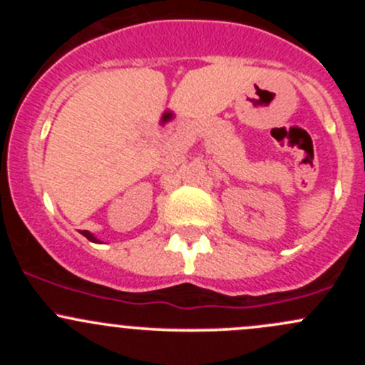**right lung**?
<instances>
[{
	"label": "right lung",
	"mask_w": 365,
	"mask_h": 365,
	"mask_svg": "<svg viewBox=\"0 0 365 365\" xmlns=\"http://www.w3.org/2000/svg\"><path fill=\"white\" fill-rule=\"evenodd\" d=\"M81 233H83L84 237H86L90 242H95V244H101V240H98V238L95 237L93 233H90V231H81Z\"/></svg>",
	"instance_id": "obj_1"
}]
</instances>
